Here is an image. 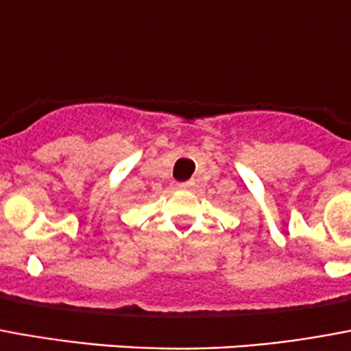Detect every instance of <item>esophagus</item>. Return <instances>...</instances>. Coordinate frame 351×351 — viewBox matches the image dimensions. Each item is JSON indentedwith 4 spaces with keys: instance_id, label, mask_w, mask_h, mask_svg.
<instances>
[{
    "instance_id": "1",
    "label": "esophagus",
    "mask_w": 351,
    "mask_h": 351,
    "mask_svg": "<svg viewBox=\"0 0 351 351\" xmlns=\"http://www.w3.org/2000/svg\"><path fill=\"white\" fill-rule=\"evenodd\" d=\"M193 186H195V182H193V180H188V182L178 184V188L180 189H189V188H193Z\"/></svg>"
}]
</instances>
